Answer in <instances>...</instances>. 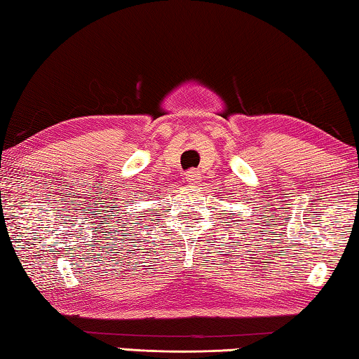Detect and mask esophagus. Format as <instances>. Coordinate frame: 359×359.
I'll use <instances>...</instances> for the list:
<instances>
[{
	"label": "esophagus",
	"instance_id": "34e87169",
	"mask_svg": "<svg viewBox=\"0 0 359 359\" xmlns=\"http://www.w3.org/2000/svg\"><path fill=\"white\" fill-rule=\"evenodd\" d=\"M185 179H187V182H190V184H195V182L200 180V172H198V170H195V169L187 170Z\"/></svg>",
	"mask_w": 359,
	"mask_h": 359
}]
</instances>
